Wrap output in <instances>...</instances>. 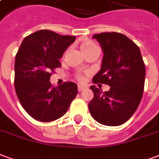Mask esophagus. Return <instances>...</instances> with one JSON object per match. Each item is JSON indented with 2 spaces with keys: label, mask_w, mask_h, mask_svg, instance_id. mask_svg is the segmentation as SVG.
Listing matches in <instances>:
<instances>
[{
  "label": "esophagus",
  "mask_w": 159,
  "mask_h": 159,
  "mask_svg": "<svg viewBox=\"0 0 159 159\" xmlns=\"http://www.w3.org/2000/svg\"><path fill=\"white\" fill-rule=\"evenodd\" d=\"M84 89H85V87L82 86V85H78V86H77V89H78V91H79V92L83 91Z\"/></svg>",
  "instance_id": "obj_1"
}]
</instances>
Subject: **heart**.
Returning <instances> with one entry per match:
<instances>
[{
    "instance_id": "1",
    "label": "heart",
    "mask_w": 159,
    "mask_h": 159,
    "mask_svg": "<svg viewBox=\"0 0 159 159\" xmlns=\"http://www.w3.org/2000/svg\"><path fill=\"white\" fill-rule=\"evenodd\" d=\"M81 48L83 50L85 55H88L92 52H100V48L95 42L93 41H85L81 44ZM76 79L79 82H82L83 80V76L81 73H76Z\"/></svg>"
}]
</instances>
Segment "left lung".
<instances>
[{"instance_id":"left-lung-1","label":"left lung","mask_w":159,"mask_h":159,"mask_svg":"<svg viewBox=\"0 0 159 159\" xmlns=\"http://www.w3.org/2000/svg\"><path fill=\"white\" fill-rule=\"evenodd\" d=\"M103 49L101 68L93 83L111 87L103 92L95 85L90 89L93 98L89 104L93 118L107 126L123 124L134 113L143 95L146 69L139 47L121 33L93 35Z\"/></svg>"}]
</instances>
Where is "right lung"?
<instances>
[{
  "instance_id": "right-lung-1",
  "label": "right lung",
  "mask_w": 159,
  "mask_h": 159,
  "mask_svg": "<svg viewBox=\"0 0 159 159\" xmlns=\"http://www.w3.org/2000/svg\"><path fill=\"white\" fill-rule=\"evenodd\" d=\"M76 39L41 30L23 40L15 58L14 87L27 113L41 122H51L66 113L77 94L71 82L52 87L50 76L61 66L59 59Z\"/></svg>"
}]
</instances>
